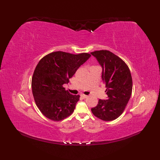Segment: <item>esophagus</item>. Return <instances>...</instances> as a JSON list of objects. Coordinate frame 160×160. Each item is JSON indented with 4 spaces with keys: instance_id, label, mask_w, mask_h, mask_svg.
<instances>
[{
    "instance_id": "esophagus-1",
    "label": "esophagus",
    "mask_w": 160,
    "mask_h": 160,
    "mask_svg": "<svg viewBox=\"0 0 160 160\" xmlns=\"http://www.w3.org/2000/svg\"><path fill=\"white\" fill-rule=\"evenodd\" d=\"M81 96H82V98H87L88 96H87V95H84V94H81Z\"/></svg>"
}]
</instances>
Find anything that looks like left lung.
Returning a JSON list of instances; mask_svg holds the SVG:
<instances>
[{
	"label": "left lung",
	"mask_w": 160,
	"mask_h": 160,
	"mask_svg": "<svg viewBox=\"0 0 160 160\" xmlns=\"http://www.w3.org/2000/svg\"><path fill=\"white\" fill-rule=\"evenodd\" d=\"M102 68V78L107 100L98 101L91 108L93 114L104 121H112L123 113L132 93V81L129 68L118 56L107 50L91 52Z\"/></svg>",
	"instance_id": "8db88e82"
}]
</instances>
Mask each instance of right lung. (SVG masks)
I'll list each match as a JSON object with an SVG mask.
<instances>
[{
	"instance_id": "1",
	"label": "right lung",
	"mask_w": 160,
	"mask_h": 160,
	"mask_svg": "<svg viewBox=\"0 0 160 160\" xmlns=\"http://www.w3.org/2000/svg\"><path fill=\"white\" fill-rule=\"evenodd\" d=\"M90 57L87 53L55 52L39 61L33 74L32 88L37 107L46 118L58 122L72 114L80 96L71 94L63 84L69 83Z\"/></svg>"
}]
</instances>
